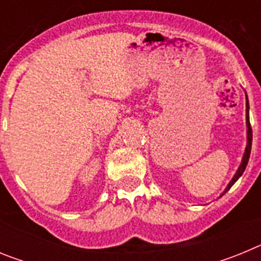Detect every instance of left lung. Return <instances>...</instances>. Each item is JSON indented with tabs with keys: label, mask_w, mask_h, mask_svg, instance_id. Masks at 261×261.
<instances>
[{
	"label": "left lung",
	"mask_w": 261,
	"mask_h": 261,
	"mask_svg": "<svg viewBox=\"0 0 261 261\" xmlns=\"http://www.w3.org/2000/svg\"><path fill=\"white\" fill-rule=\"evenodd\" d=\"M246 125H247V145H246V150H244L243 158H242V162H241V165H239L238 170H237V172H235L234 176H232V179L230 180V183L227 184V187H226L225 191H223L222 195L221 196L225 195V193L227 192V191H229L232 186H234L235 181L238 180L239 177L242 176V174L244 172V170H246V166H247V163H248V159H250L251 145H252V129H251V124H250V105H248L247 94H246Z\"/></svg>",
	"instance_id": "8db88e82"
}]
</instances>
